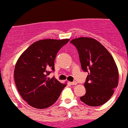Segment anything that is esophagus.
<instances>
[{
    "label": "esophagus",
    "instance_id": "obj_1",
    "mask_svg": "<svg viewBox=\"0 0 128 128\" xmlns=\"http://www.w3.org/2000/svg\"><path fill=\"white\" fill-rule=\"evenodd\" d=\"M70 84H72V85H76V84H77V82H70Z\"/></svg>",
    "mask_w": 128,
    "mask_h": 128
}]
</instances>
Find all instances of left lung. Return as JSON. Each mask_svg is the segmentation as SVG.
<instances>
[{
  "mask_svg": "<svg viewBox=\"0 0 128 128\" xmlns=\"http://www.w3.org/2000/svg\"><path fill=\"white\" fill-rule=\"evenodd\" d=\"M79 54L82 68L88 72L84 84L86 93L82 102L90 106L106 103L118 86L119 72L112 55L101 43L90 37L73 39Z\"/></svg>",
  "mask_w": 128,
  "mask_h": 128,
  "instance_id": "1",
  "label": "left lung"
}]
</instances>
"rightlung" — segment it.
Instances as JSON below:
<instances>
[{
  "instance_id": "add662e5",
  "label": "right lung",
  "mask_w": 128,
  "mask_h": 128,
  "mask_svg": "<svg viewBox=\"0 0 128 128\" xmlns=\"http://www.w3.org/2000/svg\"><path fill=\"white\" fill-rule=\"evenodd\" d=\"M69 39H44L27 48L17 60L14 69L16 87L22 98L31 106L45 109L54 104L66 83L48 75L54 71L58 52Z\"/></svg>"
}]
</instances>
